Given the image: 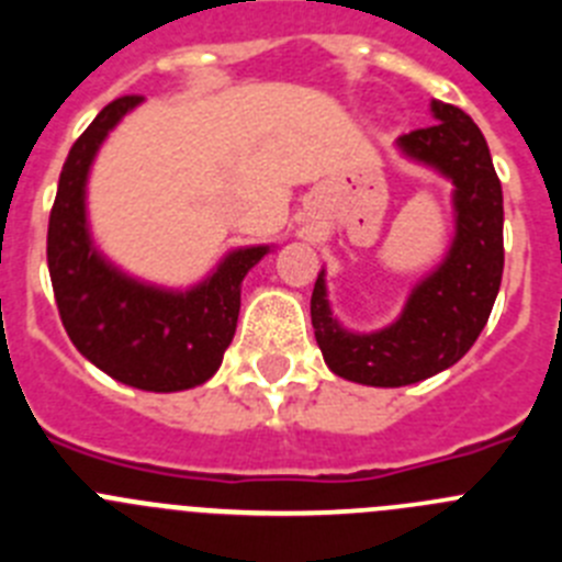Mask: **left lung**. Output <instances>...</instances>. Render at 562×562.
Listing matches in <instances>:
<instances>
[{"label": "left lung", "mask_w": 562, "mask_h": 562, "mask_svg": "<svg viewBox=\"0 0 562 562\" xmlns=\"http://www.w3.org/2000/svg\"><path fill=\"white\" fill-rule=\"evenodd\" d=\"M434 126L402 134V157L453 182L456 233L441 265L411 290L394 324L349 331L331 315L326 270L312 290V326L337 376L400 389L450 369L486 326L504 276V193L484 134L470 114L430 101Z\"/></svg>", "instance_id": "left-lung-1"}]
</instances>
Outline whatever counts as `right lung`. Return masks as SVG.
Returning a JSON list of instances; mask_svg holds the SVG:
<instances>
[{
	"mask_svg": "<svg viewBox=\"0 0 562 562\" xmlns=\"http://www.w3.org/2000/svg\"><path fill=\"white\" fill-rule=\"evenodd\" d=\"M140 103L126 95L103 106L69 148L49 213L47 267L72 346L123 385L171 394L220 371L236 335L241 281L270 245L236 247L188 290L140 281L98 250L87 220L89 171L109 132Z\"/></svg>",
	"mask_w": 562,
	"mask_h": 562,
	"instance_id": "obj_1",
	"label": "right lung"
}]
</instances>
